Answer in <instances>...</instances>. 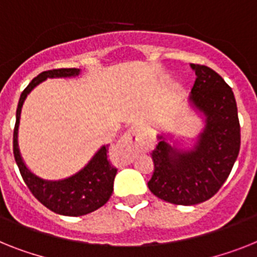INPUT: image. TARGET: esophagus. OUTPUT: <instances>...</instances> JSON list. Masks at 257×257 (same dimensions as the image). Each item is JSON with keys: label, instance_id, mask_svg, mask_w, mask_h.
<instances>
[{"label": "esophagus", "instance_id": "obj_1", "mask_svg": "<svg viewBox=\"0 0 257 257\" xmlns=\"http://www.w3.org/2000/svg\"><path fill=\"white\" fill-rule=\"evenodd\" d=\"M142 139V128L141 127H131L130 130L124 134L122 139L118 142L116 148L120 152H123V155L127 159H131L134 155L137 154L139 143Z\"/></svg>", "mask_w": 257, "mask_h": 257}]
</instances>
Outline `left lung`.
Returning a JSON list of instances; mask_svg holds the SVG:
<instances>
[{
  "instance_id": "1",
  "label": "left lung",
  "mask_w": 257,
  "mask_h": 257,
  "mask_svg": "<svg viewBox=\"0 0 257 257\" xmlns=\"http://www.w3.org/2000/svg\"><path fill=\"white\" fill-rule=\"evenodd\" d=\"M196 81L192 107L205 116V128L192 150L181 151L159 135L152 151L154 173L148 188L160 200L197 205L215 194L227 180L240 150V124L232 89L206 65L190 64Z\"/></svg>"
}]
</instances>
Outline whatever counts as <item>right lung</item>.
<instances>
[{
	"mask_svg": "<svg viewBox=\"0 0 257 257\" xmlns=\"http://www.w3.org/2000/svg\"><path fill=\"white\" fill-rule=\"evenodd\" d=\"M78 75H80V69L77 68H61V69L42 72L40 75L33 78V81L23 90L19 98L18 107H17L16 127H14V135H13L14 159L22 175L23 181L26 182L30 192L51 211L61 214V215H68V217H80V215L92 213L109 201L113 193L114 179L116 175V168L107 160L109 146H102L99 148L94 156L90 159V162L76 175L64 180H59V181H50V180H43L37 175H34L23 163L18 148V127L23 102L27 94L35 86L39 85L40 82L47 78L75 77Z\"/></svg>",
	"mask_w": 257,
	"mask_h": 257,
	"instance_id": "obj_1",
	"label": "right lung"
}]
</instances>
